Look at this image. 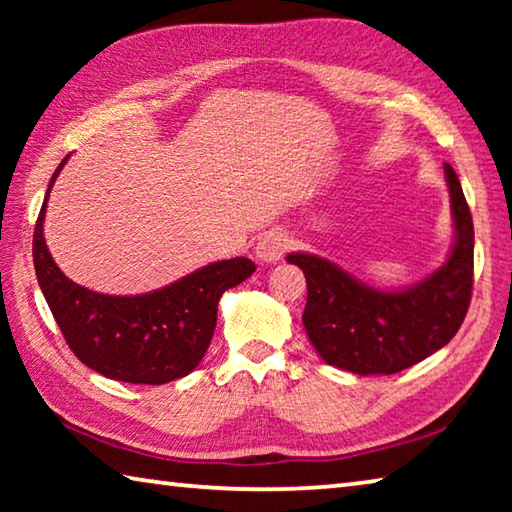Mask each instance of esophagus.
I'll list each match as a JSON object with an SVG mask.
<instances>
[{"mask_svg": "<svg viewBox=\"0 0 512 512\" xmlns=\"http://www.w3.org/2000/svg\"><path fill=\"white\" fill-rule=\"evenodd\" d=\"M287 246H289L287 235H284V232L271 230V232H264V235L259 237L257 246H255V255L259 262L275 264V262H280L284 253H287Z\"/></svg>", "mask_w": 512, "mask_h": 512, "instance_id": "esophagus-1", "label": "esophagus"}]
</instances>
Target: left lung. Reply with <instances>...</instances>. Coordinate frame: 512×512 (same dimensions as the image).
Segmentation results:
<instances>
[{
  "instance_id": "obj_1",
  "label": "left lung",
  "mask_w": 512,
  "mask_h": 512,
  "mask_svg": "<svg viewBox=\"0 0 512 512\" xmlns=\"http://www.w3.org/2000/svg\"><path fill=\"white\" fill-rule=\"evenodd\" d=\"M454 244L445 264L402 289H377L325 257L289 253L302 268L307 336L329 366L354 375H395L454 339L472 298L474 225L461 180L445 162Z\"/></svg>"
}]
</instances>
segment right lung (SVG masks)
I'll return each instance as SVG.
<instances>
[{
  "mask_svg": "<svg viewBox=\"0 0 512 512\" xmlns=\"http://www.w3.org/2000/svg\"><path fill=\"white\" fill-rule=\"evenodd\" d=\"M33 232L38 284L65 341L85 366L128 384H167L185 377L210 348L216 307L228 289L255 273L246 257L223 259L140 296H106L81 287L56 266L42 235L49 192Z\"/></svg>",
  "mask_w": 512,
  "mask_h": 512,
  "instance_id": "obj_1",
  "label": "right lung"
}]
</instances>
